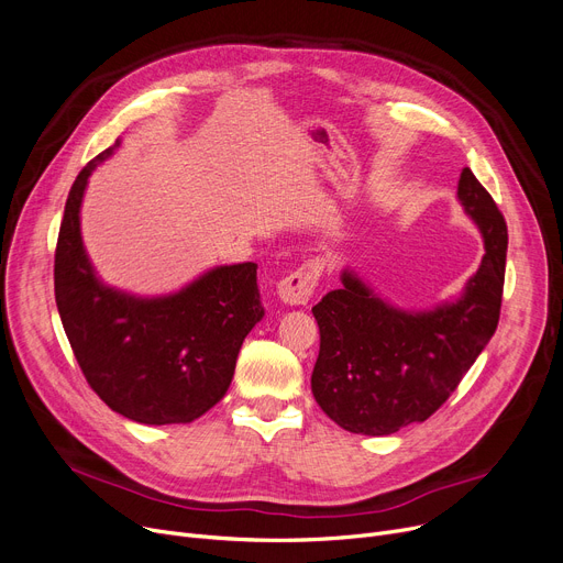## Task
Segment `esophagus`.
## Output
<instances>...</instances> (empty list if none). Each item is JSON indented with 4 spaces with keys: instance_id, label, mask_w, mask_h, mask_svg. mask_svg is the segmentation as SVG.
I'll list each match as a JSON object with an SVG mask.
<instances>
[{
    "instance_id": "1",
    "label": "esophagus",
    "mask_w": 563,
    "mask_h": 563,
    "mask_svg": "<svg viewBox=\"0 0 563 563\" xmlns=\"http://www.w3.org/2000/svg\"><path fill=\"white\" fill-rule=\"evenodd\" d=\"M321 276V262L308 260L297 272H291L278 283V299L285 306H308L317 280Z\"/></svg>"
}]
</instances>
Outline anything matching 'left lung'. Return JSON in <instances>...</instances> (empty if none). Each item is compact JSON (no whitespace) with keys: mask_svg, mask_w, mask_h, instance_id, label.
Returning a JSON list of instances; mask_svg holds the SVG:
<instances>
[{"mask_svg":"<svg viewBox=\"0 0 563 563\" xmlns=\"http://www.w3.org/2000/svg\"><path fill=\"white\" fill-rule=\"evenodd\" d=\"M456 198L486 251L459 297L429 310H404L344 266L342 287L312 308L321 335L312 395L351 433L390 435L431 418L497 329L507 223L470 168L461 170Z\"/></svg>","mask_w":563,"mask_h":563,"instance_id":"left-lung-1","label":"left lung"}]
</instances>
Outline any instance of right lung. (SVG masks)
Here are the masks:
<instances>
[{"label":"right lung","instance_id":"right-lung-1","mask_svg":"<svg viewBox=\"0 0 563 563\" xmlns=\"http://www.w3.org/2000/svg\"><path fill=\"white\" fill-rule=\"evenodd\" d=\"M121 139L88 162L70 187L54 255V297L75 358L96 395L141 424H187L230 388L244 338L264 317L257 264L207 269L183 289L136 297L107 285L81 240L88 177Z\"/></svg>","mask_w":563,"mask_h":563}]
</instances>
